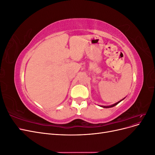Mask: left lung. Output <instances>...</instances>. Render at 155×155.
Instances as JSON below:
<instances>
[{
	"mask_svg": "<svg viewBox=\"0 0 155 155\" xmlns=\"http://www.w3.org/2000/svg\"><path fill=\"white\" fill-rule=\"evenodd\" d=\"M124 100V99H123ZM121 100H120V101H118V102H117V103H116V104H113V105H110V106H101L102 107H104V108H110V107H114L115 105H118L119 103L121 101Z\"/></svg>",
	"mask_w": 155,
	"mask_h": 155,
	"instance_id": "1",
	"label": "left lung"
}]
</instances>
